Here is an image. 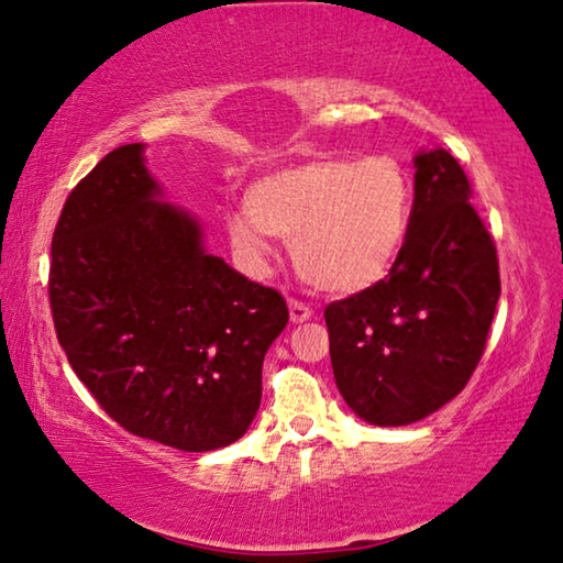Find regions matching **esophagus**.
Listing matches in <instances>:
<instances>
[{
    "label": "esophagus",
    "instance_id": "1",
    "mask_svg": "<svg viewBox=\"0 0 563 563\" xmlns=\"http://www.w3.org/2000/svg\"><path fill=\"white\" fill-rule=\"evenodd\" d=\"M289 317H291V322L312 320V307L305 305L301 299H289Z\"/></svg>",
    "mask_w": 563,
    "mask_h": 563
}]
</instances>
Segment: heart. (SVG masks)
Masks as SVG:
<instances>
[{"mask_svg":"<svg viewBox=\"0 0 563 563\" xmlns=\"http://www.w3.org/2000/svg\"><path fill=\"white\" fill-rule=\"evenodd\" d=\"M413 183L390 154H330L276 169L228 216L233 249L251 264L272 256L268 239L291 241L299 274L330 295H361L394 272L409 239Z\"/></svg>","mask_w":563,"mask_h":563,"instance_id":"obj_1","label":"heart"}]
</instances>
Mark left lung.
<instances>
[{"mask_svg":"<svg viewBox=\"0 0 563 563\" xmlns=\"http://www.w3.org/2000/svg\"><path fill=\"white\" fill-rule=\"evenodd\" d=\"M411 228L386 279L324 307L332 373L357 417L413 423L467 386L500 297L498 251L446 150L421 152Z\"/></svg>","mask_w":563,"mask_h":563,"instance_id":"obj_1","label":"left lung"}]
</instances>
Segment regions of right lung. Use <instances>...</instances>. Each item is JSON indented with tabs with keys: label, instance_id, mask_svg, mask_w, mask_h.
I'll list each match as a JSON object with an SVG mask.
<instances>
[{
	"label": "right lung",
	"instance_id": "right-lung-1",
	"mask_svg": "<svg viewBox=\"0 0 563 563\" xmlns=\"http://www.w3.org/2000/svg\"><path fill=\"white\" fill-rule=\"evenodd\" d=\"M142 144L73 187L47 297L70 368L129 434L183 452L235 442L262 404V365L289 309L206 254L200 223L157 200Z\"/></svg>",
	"mask_w": 563,
	"mask_h": 563
}]
</instances>
